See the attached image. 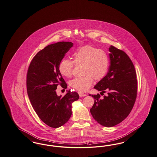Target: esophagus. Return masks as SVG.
Segmentation results:
<instances>
[{"label":"esophagus","instance_id":"1","mask_svg":"<svg viewBox=\"0 0 157 157\" xmlns=\"http://www.w3.org/2000/svg\"><path fill=\"white\" fill-rule=\"evenodd\" d=\"M78 94L79 95V96L82 98V97H84V96H86L87 94H83V93H82L81 92H78Z\"/></svg>","mask_w":157,"mask_h":157}]
</instances>
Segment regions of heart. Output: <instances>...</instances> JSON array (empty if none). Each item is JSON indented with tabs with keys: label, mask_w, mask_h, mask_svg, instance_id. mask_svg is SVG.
I'll return each instance as SVG.
<instances>
[{
	"label": "heart",
	"mask_w": 157,
	"mask_h": 157,
	"mask_svg": "<svg viewBox=\"0 0 157 157\" xmlns=\"http://www.w3.org/2000/svg\"><path fill=\"white\" fill-rule=\"evenodd\" d=\"M73 57L74 61L63 59L59 64V71L63 75L69 78L72 75L75 63L82 65V75L69 82V85L76 90L86 91L92 86L94 79L100 81L106 75L109 59L104 51L91 45H85L76 51Z\"/></svg>",
	"instance_id": "obj_1"
}]
</instances>
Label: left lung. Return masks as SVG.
<instances>
[{
    "instance_id": "8db88e82",
    "label": "left lung",
    "mask_w": 157,
    "mask_h": 157,
    "mask_svg": "<svg viewBox=\"0 0 157 157\" xmlns=\"http://www.w3.org/2000/svg\"><path fill=\"white\" fill-rule=\"evenodd\" d=\"M110 65L109 71L94 89L101 95L89 94L94 99L90 112L98 123L111 127L123 121L131 112L137 98V80L132 60L123 51L113 45L109 48Z\"/></svg>"
}]
</instances>
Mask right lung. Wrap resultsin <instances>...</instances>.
<instances>
[{"label": "right lung", "mask_w": 157, "mask_h": 157, "mask_svg": "<svg viewBox=\"0 0 157 157\" xmlns=\"http://www.w3.org/2000/svg\"><path fill=\"white\" fill-rule=\"evenodd\" d=\"M71 42L50 44L34 56L27 73V90L34 111L45 124L58 128L69 120L72 103L79 96L68 91L62 97L56 94L58 85L67 89V84L59 71V64L73 46Z\"/></svg>", "instance_id": "add662e5"}]
</instances>
